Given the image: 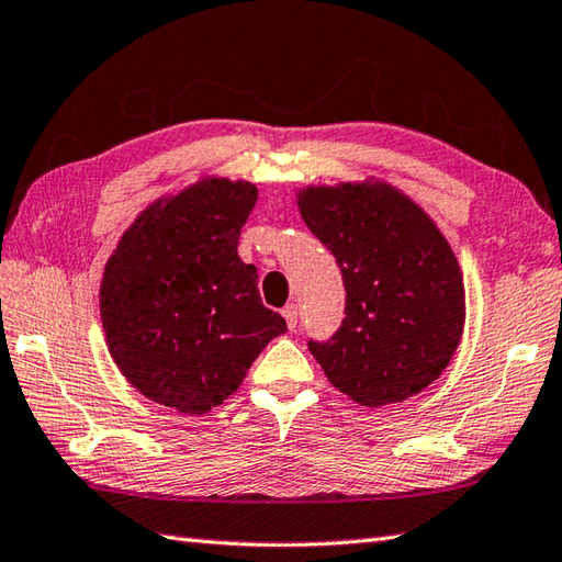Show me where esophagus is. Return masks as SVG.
<instances>
[{"label": "esophagus", "mask_w": 562, "mask_h": 562, "mask_svg": "<svg viewBox=\"0 0 562 562\" xmlns=\"http://www.w3.org/2000/svg\"><path fill=\"white\" fill-rule=\"evenodd\" d=\"M281 315L285 317V324H289V329H295L297 327V317H301V310H297L295 303H289L283 310Z\"/></svg>", "instance_id": "1"}]
</instances>
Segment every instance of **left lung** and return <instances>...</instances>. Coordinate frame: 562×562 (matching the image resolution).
Returning <instances> with one entry per match:
<instances>
[{
	"label": "left lung",
	"mask_w": 562,
	"mask_h": 562,
	"mask_svg": "<svg viewBox=\"0 0 562 562\" xmlns=\"http://www.w3.org/2000/svg\"><path fill=\"white\" fill-rule=\"evenodd\" d=\"M297 206L346 289L341 327L327 341H307L324 375L363 406L426 390L464 329V281L450 243L384 182L307 187Z\"/></svg>",
	"instance_id": "8db88e82"
}]
</instances>
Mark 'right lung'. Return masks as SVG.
Returning a JSON list of instances; mask_svg holds the SVG:
<instances>
[{"label":"right lung","instance_id":"add662e5","mask_svg":"<svg viewBox=\"0 0 562 562\" xmlns=\"http://www.w3.org/2000/svg\"><path fill=\"white\" fill-rule=\"evenodd\" d=\"M257 187L209 178L156 202L122 235L101 283L110 356L136 390L180 414L223 404L289 331L238 257Z\"/></svg>","mask_w":562,"mask_h":562}]
</instances>
